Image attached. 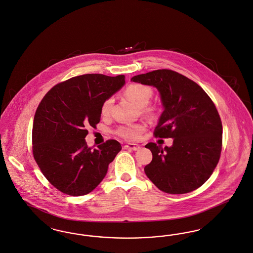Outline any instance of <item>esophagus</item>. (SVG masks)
I'll return each mask as SVG.
<instances>
[{
	"mask_svg": "<svg viewBox=\"0 0 253 253\" xmlns=\"http://www.w3.org/2000/svg\"><path fill=\"white\" fill-rule=\"evenodd\" d=\"M124 149L126 150H131V151H138L140 149V146L138 144H127L124 146Z\"/></svg>",
	"mask_w": 253,
	"mask_h": 253,
	"instance_id": "obj_1",
	"label": "esophagus"
}]
</instances>
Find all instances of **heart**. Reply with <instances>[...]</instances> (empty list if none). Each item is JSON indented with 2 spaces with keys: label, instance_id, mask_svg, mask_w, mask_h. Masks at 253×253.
Returning a JSON list of instances; mask_svg holds the SVG:
<instances>
[{
  "label": "heart",
  "instance_id": "b5f03b06",
  "mask_svg": "<svg viewBox=\"0 0 253 253\" xmlns=\"http://www.w3.org/2000/svg\"><path fill=\"white\" fill-rule=\"evenodd\" d=\"M124 95L130 101L136 104L138 107H143V112L149 118H156L158 115V107L156 105H147L152 96V88L148 85L141 84H134L129 85L125 91ZM114 106V99L110 97L102 102L101 106V114L102 117L107 118L111 115ZM146 131V126L141 123L126 124L118 128L116 133L125 140L133 141L137 140L142 133Z\"/></svg>",
  "mask_w": 253,
  "mask_h": 253
}]
</instances>
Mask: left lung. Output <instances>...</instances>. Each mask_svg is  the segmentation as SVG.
Here are the masks:
<instances>
[{
  "instance_id": "obj_1",
  "label": "left lung",
  "mask_w": 253,
  "mask_h": 253,
  "mask_svg": "<svg viewBox=\"0 0 253 253\" xmlns=\"http://www.w3.org/2000/svg\"><path fill=\"white\" fill-rule=\"evenodd\" d=\"M131 81L160 92L165 110L153 134L173 138L171 147L145 146L152 153L146 175L163 192L199 188L212 175L222 149V123L214 103L197 83L171 70L139 74Z\"/></svg>"
}]
</instances>
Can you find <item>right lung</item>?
<instances>
[{
	"instance_id": "right-lung-1",
	"label": "right lung",
	"mask_w": 253,
	"mask_h": 253,
	"mask_svg": "<svg viewBox=\"0 0 253 253\" xmlns=\"http://www.w3.org/2000/svg\"><path fill=\"white\" fill-rule=\"evenodd\" d=\"M125 83L92 73L54 85L41 101L34 118L33 155L51 185L70 196H84L103 180L122 145L109 139L92 150L85 142L87 128L101 121L102 102Z\"/></svg>"
}]
</instances>
